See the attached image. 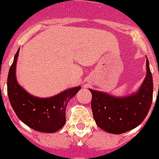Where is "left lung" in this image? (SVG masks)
<instances>
[{
  "mask_svg": "<svg viewBox=\"0 0 159 159\" xmlns=\"http://www.w3.org/2000/svg\"><path fill=\"white\" fill-rule=\"evenodd\" d=\"M147 75L138 91L126 96H114L89 89L95 123L112 134H121L139 126L148 115L152 101L153 83L147 58Z\"/></svg>",
  "mask_w": 159,
  "mask_h": 159,
  "instance_id": "1",
  "label": "left lung"
}]
</instances>
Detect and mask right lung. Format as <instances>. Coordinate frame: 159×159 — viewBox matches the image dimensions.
<instances>
[{
	"mask_svg": "<svg viewBox=\"0 0 159 159\" xmlns=\"http://www.w3.org/2000/svg\"><path fill=\"white\" fill-rule=\"evenodd\" d=\"M19 50L20 48L15 54L7 78V95L11 107L17 117L32 129L47 133L56 132L66 122L67 104L81 87H73L48 98L30 95L16 80V68Z\"/></svg>",
	"mask_w": 159,
	"mask_h": 159,
	"instance_id": "1",
	"label": "right lung"
}]
</instances>
